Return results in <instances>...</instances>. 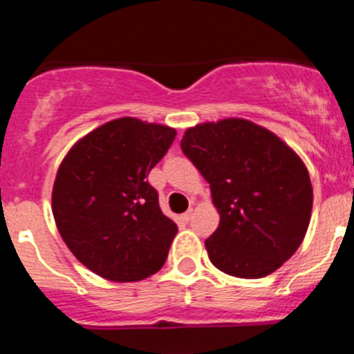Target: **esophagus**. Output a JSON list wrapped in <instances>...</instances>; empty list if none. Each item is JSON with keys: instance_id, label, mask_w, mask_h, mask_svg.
I'll return each instance as SVG.
<instances>
[{"instance_id": "1", "label": "esophagus", "mask_w": 354, "mask_h": 354, "mask_svg": "<svg viewBox=\"0 0 354 354\" xmlns=\"http://www.w3.org/2000/svg\"><path fill=\"white\" fill-rule=\"evenodd\" d=\"M192 216H193V209H187V211L183 214V220L189 221V220H192Z\"/></svg>"}]
</instances>
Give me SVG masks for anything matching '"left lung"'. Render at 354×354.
Segmentation results:
<instances>
[{"label": "left lung", "instance_id": "1", "mask_svg": "<svg viewBox=\"0 0 354 354\" xmlns=\"http://www.w3.org/2000/svg\"><path fill=\"white\" fill-rule=\"evenodd\" d=\"M180 147L211 186L220 214L205 241L218 270L262 278L292 257L314 193L305 162L282 138L246 118H221L187 127Z\"/></svg>", "mask_w": 354, "mask_h": 354}]
</instances>
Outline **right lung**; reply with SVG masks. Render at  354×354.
<instances>
[{
  "label": "right lung",
  "instance_id": "right-lung-1",
  "mask_svg": "<svg viewBox=\"0 0 354 354\" xmlns=\"http://www.w3.org/2000/svg\"><path fill=\"white\" fill-rule=\"evenodd\" d=\"M177 131L122 117L71 147L53 184L51 209L62 239L90 271L111 282L158 273L177 234L147 175Z\"/></svg>",
  "mask_w": 354,
  "mask_h": 354
}]
</instances>
